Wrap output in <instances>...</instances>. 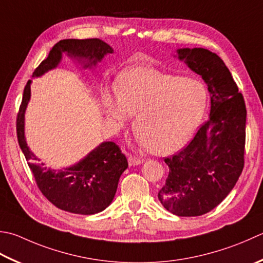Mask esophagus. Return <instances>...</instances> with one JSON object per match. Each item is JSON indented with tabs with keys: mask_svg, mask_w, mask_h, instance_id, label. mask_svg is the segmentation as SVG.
Instances as JSON below:
<instances>
[{
	"mask_svg": "<svg viewBox=\"0 0 263 263\" xmlns=\"http://www.w3.org/2000/svg\"><path fill=\"white\" fill-rule=\"evenodd\" d=\"M142 163V159L137 158L135 156H128V164L130 165H139V164Z\"/></svg>",
	"mask_w": 263,
	"mask_h": 263,
	"instance_id": "obj_1",
	"label": "esophagus"
}]
</instances>
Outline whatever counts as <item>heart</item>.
<instances>
[{
	"label": "heart",
	"mask_w": 263,
	"mask_h": 263,
	"mask_svg": "<svg viewBox=\"0 0 263 263\" xmlns=\"http://www.w3.org/2000/svg\"><path fill=\"white\" fill-rule=\"evenodd\" d=\"M107 117L123 125L135 115L138 140L153 153L170 154L182 148L197 130L208 105L202 82L137 66L118 77L116 92L105 91Z\"/></svg>",
	"instance_id": "heart-1"
}]
</instances>
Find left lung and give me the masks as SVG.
<instances>
[{"label": "left lung", "instance_id": "8db88e82", "mask_svg": "<svg viewBox=\"0 0 263 263\" xmlns=\"http://www.w3.org/2000/svg\"><path fill=\"white\" fill-rule=\"evenodd\" d=\"M211 96L209 120L188 145L164 162L168 166L158 199L178 217H198L212 211L235 187L244 167L246 106L222 59L206 49H180Z\"/></svg>", "mask_w": 263, "mask_h": 263}]
</instances>
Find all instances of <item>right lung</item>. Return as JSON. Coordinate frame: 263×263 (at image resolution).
Wrapping results in <instances>:
<instances>
[{
	"instance_id": "obj_1",
	"label": "right lung",
	"mask_w": 263,
	"mask_h": 263,
	"mask_svg": "<svg viewBox=\"0 0 263 263\" xmlns=\"http://www.w3.org/2000/svg\"><path fill=\"white\" fill-rule=\"evenodd\" d=\"M63 52L87 59V67L96 65L105 54L112 53V49L100 39L61 40L36 67L33 75L40 76L54 68ZM29 98L30 80L24 89L15 125L18 143L41 193L54 206L70 213L90 215L104 211L114 198L118 180L127 167V159L121 148L111 141L101 143L83 161L65 171L55 172L44 167L43 164H36L37 158L29 151L24 136V114Z\"/></svg>"
}]
</instances>
